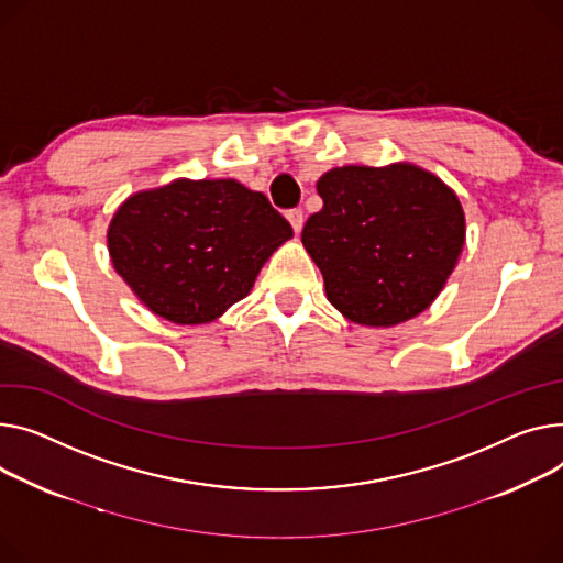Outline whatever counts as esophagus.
Masks as SVG:
<instances>
[{"instance_id": "obj_1", "label": "esophagus", "mask_w": 563, "mask_h": 563, "mask_svg": "<svg viewBox=\"0 0 563 563\" xmlns=\"http://www.w3.org/2000/svg\"><path fill=\"white\" fill-rule=\"evenodd\" d=\"M287 219H289V223H291V229H294L296 235L303 231V221H306V219H303V210H298V208H296V210H289V212H287Z\"/></svg>"}]
</instances>
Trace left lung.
<instances>
[{
  "label": "left lung",
  "mask_w": 563,
  "mask_h": 563,
  "mask_svg": "<svg viewBox=\"0 0 563 563\" xmlns=\"http://www.w3.org/2000/svg\"><path fill=\"white\" fill-rule=\"evenodd\" d=\"M323 208L301 242L349 321L391 328L419 317L445 287L466 242L455 190L432 172L391 163L332 167L317 180Z\"/></svg>",
  "instance_id": "1"
}]
</instances>
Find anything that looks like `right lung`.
<instances>
[{
	"label": "right lung",
	"instance_id": "add662e5",
	"mask_svg": "<svg viewBox=\"0 0 563 563\" xmlns=\"http://www.w3.org/2000/svg\"><path fill=\"white\" fill-rule=\"evenodd\" d=\"M289 221L235 178H174L131 195L108 223L112 267L156 317L219 319L291 240Z\"/></svg>",
	"mask_w": 563,
	"mask_h": 563
}]
</instances>
